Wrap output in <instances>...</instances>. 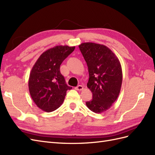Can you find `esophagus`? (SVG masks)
Returning a JSON list of instances; mask_svg holds the SVG:
<instances>
[{"mask_svg":"<svg viewBox=\"0 0 155 155\" xmlns=\"http://www.w3.org/2000/svg\"><path fill=\"white\" fill-rule=\"evenodd\" d=\"M75 89L77 91H82L83 89V87L82 85H78L76 87H75Z\"/></svg>","mask_w":155,"mask_h":155,"instance_id":"34e87169","label":"esophagus"}]
</instances>
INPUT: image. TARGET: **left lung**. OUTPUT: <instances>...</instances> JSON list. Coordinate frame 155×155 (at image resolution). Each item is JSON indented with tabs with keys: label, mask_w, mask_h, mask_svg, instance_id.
<instances>
[{
	"label": "left lung",
	"mask_w": 155,
	"mask_h": 155,
	"mask_svg": "<svg viewBox=\"0 0 155 155\" xmlns=\"http://www.w3.org/2000/svg\"><path fill=\"white\" fill-rule=\"evenodd\" d=\"M79 49L87 62L89 79L87 86L93 99L86 102L87 107L97 114L107 110L120 93L123 73L119 60L104 45L82 43Z\"/></svg>",
	"instance_id": "1"
}]
</instances>
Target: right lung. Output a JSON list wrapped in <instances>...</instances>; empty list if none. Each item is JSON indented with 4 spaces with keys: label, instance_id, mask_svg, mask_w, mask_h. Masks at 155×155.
<instances>
[{
    "label": "right lung",
    "instance_id": "right-lung-1",
    "mask_svg": "<svg viewBox=\"0 0 155 155\" xmlns=\"http://www.w3.org/2000/svg\"><path fill=\"white\" fill-rule=\"evenodd\" d=\"M75 49V46L57 45L44 51L38 58L31 71L28 89L36 105L45 112H51L63 103L67 90L60 72V66Z\"/></svg>",
    "mask_w": 155,
    "mask_h": 155
}]
</instances>
